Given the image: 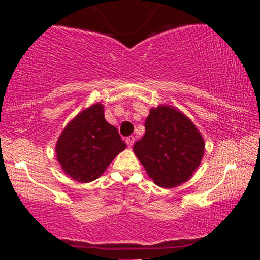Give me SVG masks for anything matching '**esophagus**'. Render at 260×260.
Masks as SVG:
<instances>
[{"mask_svg":"<svg viewBox=\"0 0 260 260\" xmlns=\"http://www.w3.org/2000/svg\"><path fill=\"white\" fill-rule=\"evenodd\" d=\"M134 140H136V138H134L133 136L127 137V138H126V143H127L128 147H132V145L134 144Z\"/></svg>","mask_w":260,"mask_h":260,"instance_id":"1","label":"esophagus"}]
</instances>
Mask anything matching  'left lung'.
Returning a JSON list of instances; mask_svg holds the SVG:
<instances>
[{"mask_svg":"<svg viewBox=\"0 0 260 260\" xmlns=\"http://www.w3.org/2000/svg\"><path fill=\"white\" fill-rule=\"evenodd\" d=\"M204 140L183 113L170 106L150 110L145 134L133 150L154 183L172 188L189 180L201 164Z\"/></svg>","mask_w":260,"mask_h":260,"instance_id":"8db88e82","label":"left lung"}]
</instances>
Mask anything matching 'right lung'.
Instances as JSON below:
<instances>
[{
	"label": "right lung",
	"instance_id": "1",
	"mask_svg": "<svg viewBox=\"0 0 260 260\" xmlns=\"http://www.w3.org/2000/svg\"><path fill=\"white\" fill-rule=\"evenodd\" d=\"M124 148L117 128L104 117L103 105L95 104L67 124L56 144V154L66 174L78 182H90Z\"/></svg>",
	"mask_w": 260,
	"mask_h": 260
}]
</instances>
